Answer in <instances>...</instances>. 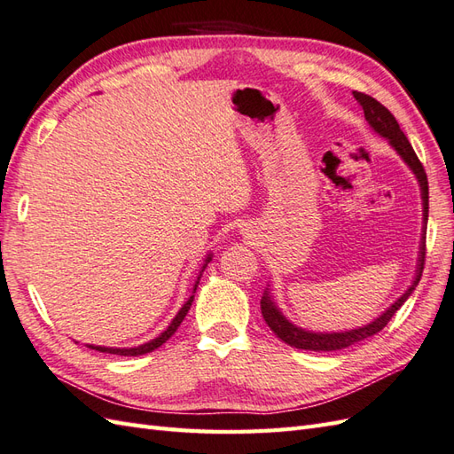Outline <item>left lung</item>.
<instances>
[{"instance_id":"1","label":"left lung","mask_w":454,"mask_h":454,"mask_svg":"<svg viewBox=\"0 0 454 454\" xmlns=\"http://www.w3.org/2000/svg\"><path fill=\"white\" fill-rule=\"evenodd\" d=\"M356 98V102L362 106L364 109V117H366L368 125L372 127L373 132H378L380 137H383L387 142L391 144V148L399 153L403 158V161L411 168V171L416 175L418 184H419V192H422V212H424V225H422V240H419V252H418V263H416V275L412 285L408 286L404 291V294H401L396 301L387 308V310L375 317L373 322H370L368 325H362L356 329H348V331H333V333H316V331H308L294 325L293 322H289L283 316V312L278 308V304L273 302V298L270 294V289L263 291L262 296V316L265 319V324L270 325V329L273 331L286 345H291L294 348H302V350H340L347 348L350 345H356V342L368 339L391 322V317L395 316V312L406 302V298L411 296L416 289V285L422 278L424 271V260H426V227H427V212H429V192H427V175L424 171V165L419 163L416 152L412 148V144L408 142V138L404 137V132L401 130L396 119L393 117V114L387 109L385 106H381L378 99L362 94V92H352Z\"/></svg>"}]
</instances>
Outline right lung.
<instances>
[{"mask_svg":"<svg viewBox=\"0 0 454 454\" xmlns=\"http://www.w3.org/2000/svg\"><path fill=\"white\" fill-rule=\"evenodd\" d=\"M212 262V254H207L206 256V260H204V263H202V268H200V273H198V279H196V283H194V289H192V294H191V298L189 301H186L184 304H183V308L179 312H176V316L173 317V322L168 325V329L163 331L161 335H158L156 339H152V340H148V342H144V345H138V347H130V348H115V347H98V345H86L88 348H92V350H99V352H109V355H119V356H140V355H146V352H152V350H156L158 347H161L165 340H168L169 337H173L175 335V331L179 329V325L183 324V319H184V316L189 314V310H191V306H192V301H194V293H196V286H198V283H200V278H202V273H204V270H206V265Z\"/></svg>","mask_w":454,"mask_h":454,"instance_id":"right-lung-1","label":"right lung"}]
</instances>
